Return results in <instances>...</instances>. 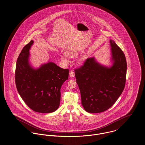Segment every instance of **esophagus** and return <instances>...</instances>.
<instances>
[{
	"mask_svg": "<svg viewBox=\"0 0 145 145\" xmlns=\"http://www.w3.org/2000/svg\"><path fill=\"white\" fill-rule=\"evenodd\" d=\"M69 76L70 77H74L75 76V73L72 70L70 71L69 72Z\"/></svg>",
	"mask_w": 145,
	"mask_h": 145,
	"instance_id": "1",
	"label": "esophagus"
}]
</instances>
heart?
I'll return each instance as SVG.
<instances>
[{
  "mask_svg": "<svg viewBox=\"0 0 145 145\" xmlns=\"http://www.w3.org/2000/svg\"><path fill=\"white\" fill-rule=\"evenodd\" d=\"M78 54L77 51L75 50H70L67 52V54H63L61 57L60 59L64 63H68L69 61V58H74L76 57Z\"/></svg>",
  "mask_w": 145,
  "mask_h": 145,
  "instance_id": "obj_1",
  "label": "heart"
}]
</instances>
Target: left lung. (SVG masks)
<instances>
[{"instance_id": "left-lung-1", "label": "left lung", "mask_w": 145, "mask_h": 145, "mask_svg": "<svg viewBox=\"0 0 145 145\" xmlns=\"http://www.w3.org/2000/svg\"><path fill=\"white\" fill-rule=\"evenodd\" d=\"M110 68L102 65L95 58H87L84 65L75 70L81 104L90 113L103 112L112 106L125 85L127 64L125 56L113 40H110Z\"/></svg>"}]
</instances>
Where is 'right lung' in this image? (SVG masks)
<instances>
[{
  "label": "right lung",
  "mask_w": 145,
  "mask_h": 145,
  "mask_svg": "<svg viewBox=\"0 0 145 145\" xmlns=\"http://www.w3.org/2000/svg\"><path fill=\"white\" fill-rule=\"evenodd\" d=\"M31 40L21 50L15 70V84L20 96L35 112L50 113L59 106L60 88L68 80L69 70L48 62L35 69L29 63Z\"/></svg>",
  "instance_id": "right-lung-1"
}]
</instances>
